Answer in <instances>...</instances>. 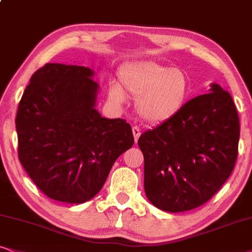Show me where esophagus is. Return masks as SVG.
<instances>
[{
	"mask_svg": "<svg viewBox=\"0 0 252 252\" xmlns=\"http://www.w3.org/2000/svg\"><path fill=\"white\" fill-rule=\"evenodd\" d=\"M132 133H133V138H135V142L137 143L139 136H141V130H139L138 126H132Z\"/></svg>",
	"mask_w": 252,
	"mask_h": 252,
	"instance_id": "1",
	"label": "esophagus"
}]
</instances>
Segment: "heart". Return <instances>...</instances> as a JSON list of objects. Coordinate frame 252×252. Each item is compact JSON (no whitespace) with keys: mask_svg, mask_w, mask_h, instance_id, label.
Returning a JSON list of instances; mask_svg holds the SVG:
<instances>
[{"mask_svg":"<svg viewBox=\"0 0 252 252\" xmlns=\"http://www.w3.org/2000/svg\"><path fill=\"white\" fill-rule=\"evenodd\" d=\"M125 93L136 97V111L145 122L160 124L179 114L190 93L187 73L156 62H137L120 71V86L111 85L109 97L122 103Z\"/></svg>","mask_w":252,"mask_h":252,"instance_id":"1","label":"heart"}]
</instances>
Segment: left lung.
Returning <instances> with one entry per match:
<instances>
[{
  "label": "left lung",
  "instance_id": "left-lung-1",
  "mask_svg": "<svg viewBox=\"0 0 252 252\" xmlns=\"http://www.w3.org/2000/svg\"><path fill=\"white\" fill-rule=\"evenodd\" d=\"M209 93L187 101L179 114L143 132L144 189L165 212L203 205L230 177L238 155L240 120L229 92L213 84Z\"/></svg>",
  "mask_w": 252,
  "mask_h": 252
}]
</instances>
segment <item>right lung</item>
<instances>
[{
  "instance_id": "1",
  "label": "right lung",
  "mask_w": 252,
  "mask_h": 252,
  "mask_svg": "<svg viewBox=\"0 0 252 252\" xmlns=\"http://www.w3.org/2000/svg\"><path fill=\"white\" fill-rule=\"evenodd\" d=\"M93 74L84 66L45 63L18 104V159L38 189L60 202L96 195L116 159L135 142L126 120L104 119L95 109Z\"/></svg>"
}]
</instances>
